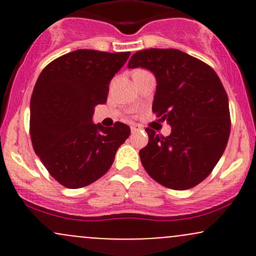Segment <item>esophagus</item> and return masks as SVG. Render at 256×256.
Listing matches in <instances>:
<instances>
[{
	"label": "esophagus",
	"mask_w": 256,
	"mask_h": 256,
	"mask_svg": "<svg viewBox=\"0 0 256 256\" xmlns=\"http://www.w3.org/2000/svg\"><path fill=\"white\" fill-rule=\"evenodd\" d=\"M140 130V128H138V126H131V132H136V131Z\"/></svg>",
	"instance_id": "1"
}]
</instances>
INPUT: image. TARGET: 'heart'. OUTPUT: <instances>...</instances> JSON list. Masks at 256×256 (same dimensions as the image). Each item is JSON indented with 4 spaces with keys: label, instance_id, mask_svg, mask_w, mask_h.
<instances>
[{
    "label": "heart",
    "instance_id": "obj_1",
    "mask_svg": "<svg viewBox=\"0 0 256 256\" xmlns=\"http://www.w3.org/2000/svg\"><path fill=\"white\" fill-rule=\"evenodd\" d=\"M136 72H138V70H136Z\"/></svg>",
    "mask_w": 256,
    "mask_h": 256
}]
</instances>
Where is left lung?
<instances>
[{"label": "left lung", "instance_id": "8db88e82", "mask_svg": "<svg viewBox=\"0 0 256 256\" xmlns=\"http://www.w3.org/2000/svg\"><path fill=\"white\" fill-rule=\"evenodd\" d=\"M128 66L156 78L152 112L171 126L168 136L146 128L148 144L140 150L144 168L156 182L190 190L209 176L230 134L229 102L216 72L178 49H144Z\"/></svg>", "mask_w": 256, "mask_h": 256}]
</instances>
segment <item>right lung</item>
Returning <instances> with one entry per match:
<instances>
[{
    "label": "right lung",
    "instance_id": "1",
    "mask_svg": "<svg viewBox=\"0 0 256 256\" xmlns=\"http://www.w3.org/2000/svg\"><path fill=\"white\" fill-rule=\"evenodd\" d=\"M130 52L78 49L49 63L30 98V138L50 176L68 188H82L104 176L130 128H106L92 122L96 105L105 104L109 84Z\"/></svg>",
    "mask_w": 256,
    "mask_h": 256
}]
</instances>
